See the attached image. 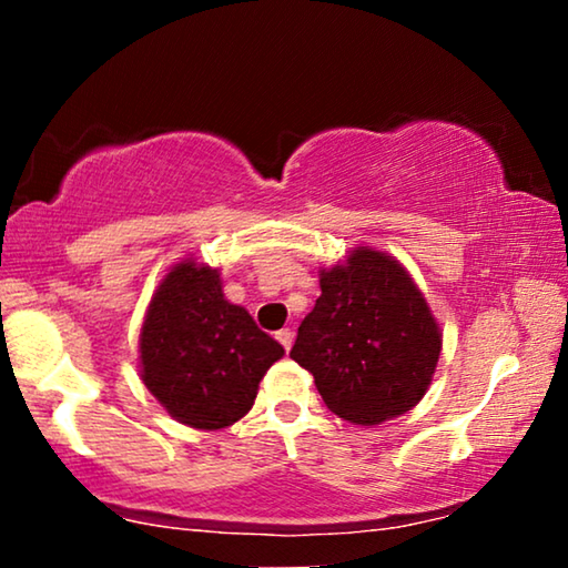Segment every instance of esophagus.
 I'll use <instances>...</instances> for the list:
<instances>
[{
  "label": "esophagus",
  "instance_id": "1",
  "mask_svg": "<svg viewBox=\"0 0 568 568\" xmlns=\"http://www.w3.org/2000/svg\"><path fill=\"white\" fill-rule=\"evenodd\" d=\"M276 338H278V344H282V346L286 348V352H290V348H292V341H294V333H292L290 328H282V331L276 333Z\"/></svg>",
  "mask_w": 568,
  "mask_h": 568
}]
</instances>
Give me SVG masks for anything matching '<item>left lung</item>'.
Listing matches in <instances>:
<instances>
[{"label":"left lung","instance_id":"1","mask_svg":"<svg viewBox=\"0 0 568 568\" xmlns=\"http://www.w3.org/2000/svg\"><path fill=\"white\" fill-rule=\"evenodd\" d=\"M321 292L290 356L315 377L325 406L362 426L414 408L432 385L442 331L403 263L359 245L321 271Z\"/></svg>","mask_w":568,"mask_h":568}]
</instances>
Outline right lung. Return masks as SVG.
Here are the masks:
<instances>
[{
    "instance_id": "obj_1",
    "label": "right lung",
    "mask_w": 568,
    "mask_h": 568,
    "mask_svg": "<svg viewBox=\"0 0 568 568\" xmlns=\"http://www.w3.org/2000/svg\"><path fill=\"white\" fill-rule=\"evenodd\" d=\"M282 356L284 346L245 307L224 300L220 268L193 258L168 271L139 333L146 390L175 422L204 432L240 422Z\"/></svg>"
}]
</instances>
